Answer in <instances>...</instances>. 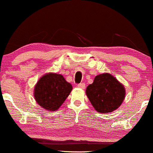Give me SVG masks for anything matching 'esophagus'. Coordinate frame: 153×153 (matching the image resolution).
I'll list each match as a JSON object with an SVG mask.
<instances>
[{
    "mask_svg": "<svg viewBox=\"0 0 153 153\" xmlns=\"http://www.w3.org/2000/svg\"><path fill=\"white\" fill-rule=\"evenodd\" d=\"M78 88H82V89H84V88H85V83H79V84H78Z\"/></svg>",
    "mask_w": 153,
    "mask_h": 153,
    "instance_id": "34e87169",
    "label": "esophagus"
}]
</instances>
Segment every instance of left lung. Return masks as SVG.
I'll return each mask as SVG.
<instances>
[{
    "label": "left lung",
    "instance_id": "8db88e82",
    "mask_svg": "<svg viewBox=\"0 0 153 153\" xmlns=\"http://www.w3.org/2000/svg\"><path fill=\"white\" fill-rule=\"evenodd\" d=\"M85 94L96 111L107 113L121 106L125 99L126 91L116 77L103 73L95 76L94 82L86 88Z\"/></svg>",
    "mask_w": 153,
    "mask_h": 153
}]
</instances>
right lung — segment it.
Segmentation results:
<instances>
[{
  "label": "right lung",
  "instance_id": "add662e5",
  "mask_svg": "<svg viewBox=\"0 0 153 153\" xmlns=\"http://www.w3.org/2000/svg\"><path fill=\"white\" fill-rule=\"evenodd\" d=\"M72 89L71 84L62 75L49 72L37 81L34 88V97L43 109L55 111L60 108Z\"/></svg>",
  "mask_w": 153,
  "mask_h": 153
}]
</instances>
